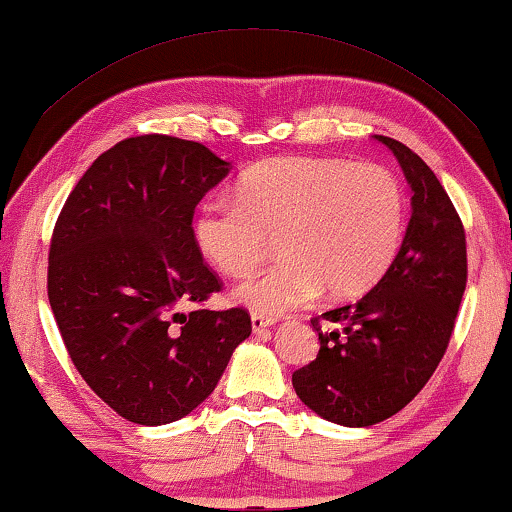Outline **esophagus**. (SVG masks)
<instances>
[{"instance_id": "1", "label": "esophagus", "mask_w": 512, "mask_h": 512, "mask_svg": "<svg viewBox=\"0 0 512 512\" xmlns=\"http://www.w3.org/2000/svg\"><path fill=\"white\" fill-rule=\"evenodd\" d=\"M250 323H253L255 335H262V332L269 330L275 321L273 319H266V316H262V314H253V316H250Z\"/></svg>"}]
</instances>
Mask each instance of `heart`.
<instances>
[{
    "instance_id": "obj_1",
    "label": "heart",
    "mask_w": 512,
    "mask_h": 512,
    "mask_svg": "<svg viewBox=\"0 0 512 512\" xmlns=\"http://www.w3.org/2000/svg\"><path fill=\"white\" fill-rule=\"evenodd\" d=\"M405 193L392 170L330 157H275L250 166L237 198H207L193 237L232 278L255 269L280 234V264L241 282L234 300L278 316L326 289L332 300L367 294L399 255Z\"/></svg>"
}]
</instances>
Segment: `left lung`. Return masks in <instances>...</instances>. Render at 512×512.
<instances>
[{
  "mask_svg": "<svg viewBox=\"0 0 512 512\" xmlns=\"http://www.w3.org/2000/svg\"><path fill=\"white\" fill-rule=\"evenodd\" d=\"M399 159L412 189V216L383 280L355 303L321 314L316 360L291 383L307 408L339 426H373L405 408L449 346L467 285L465 227L424 159L376 136Z\"/></svg>",
  "mask_w": 512,
  "mask_h": 512,
  "instance_id": "1",
  "label": "left lung"
}]
</instances>
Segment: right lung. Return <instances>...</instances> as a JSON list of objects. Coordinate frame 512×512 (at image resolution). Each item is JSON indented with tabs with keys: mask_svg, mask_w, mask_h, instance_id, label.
<instances>
[{
	"mask_svg": "<svg viewBox=\"0 0 512 512\" xmlns=\"http://www.w3.org/2000/svg\"><path fill=\"white\" fill-rule=\"evenodd\" d=\"M230 161L196 141L132 136L100 154L52 232L47 296L81 378L120 417L170 424L214 392L253 323L202 262L193 214Z\"/></svg>",
	"mask_w": 512,
	"mask_h": 512,
	"instance_id": "obj_1",
	"label": "right lung"
}]
</instances>
